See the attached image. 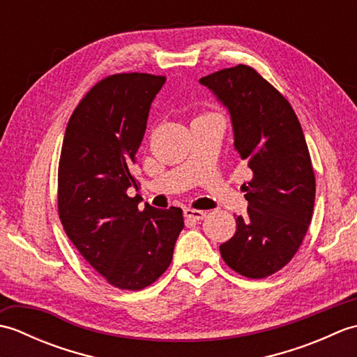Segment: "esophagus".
<instances>
[{
  "label": "esophagus",
  "mask_w": 357,
  "mask_h": 357,
  "mask_svg": "<svg viewBox=\"0 0 357 357\" xmlns=\"http://www.w3.org/2000/svg\"><path fill=\"white\" fill-rule=\"evenodd\" d=\"M184 216H185L187 221L196 222V221H201V219H202L204 216H206V211L195 210V208H185V210H184Z\"/></svg>",
  "instance_id": "34e87169"
}]
</instances>
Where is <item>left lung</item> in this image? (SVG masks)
I'll return each instance as SVG.
<instances>
[{
    "label": "left lung",
    "mask_w": 357,
    "mask_h": 357,
    "mask_svg": "<svg viewBox=\"0 0 357 357\" xmlns=\"http://www.w3.org/2000/svg\"><path fill=\"white\" fill-rule=\"evenodd\" d=\"M199 82L229 110L234 150L253 173L242 185L248 213L236 218L221 256L242 276L267 278L291 261L312 222L316 181L304 132L290 102L252 67Z\"/></svg>",
    "instance_id": "left-lung-1"
}]
</instances>
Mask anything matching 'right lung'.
<instances>
[{"label": "right lung", "mask_w": 357, "mask_h": 357, "mask_svg": "<svg viewBox=\"0 0 357 357\" xmlns=\"http://www.w3.org/2000/svg\"><path fill=\"white\" fill-rule=\"evenodd\" d=\"M165 77L119 73L98 82L66 128L58 169V211L67 236L107 282L141 290L169 268L184 229L183 210H159L127 190L150 105Z\"/></svg>", "instance_id": "1"}]
</instances>
